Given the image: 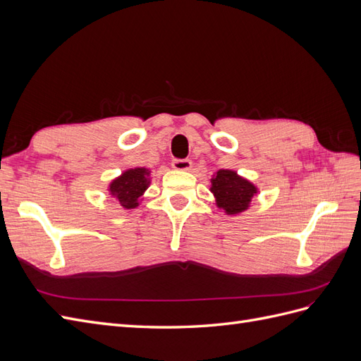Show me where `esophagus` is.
Here are the masks:
<instances>
[{
	"label": "esophagus",
	"instance_id": "1",
	"mask_svg": "<svg viewBox=\"0 0 361 361\" xmlns=\"http://www.w3.org/2000/svg\"><path fill=\"white\" fill-rule=\"evenodd\" d=\"M171 167L174 170H190L191 169V161L190 159H179L174 158L171 161Z\"/></svg>",
	"mask_w": 361,
	"mask_h": 361
}]
</instances>
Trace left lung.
Masks as SVG:
<instances>
[{"label":"left lung","mask_w":361,"mask_h":361,"mask_svg":"<svg viewBox=\"0 0 361 361\" xmlns=\"http://www.w3.org/2000/svg\"><path fill=\"white\" fill-rule=\"evenodd\" d=\"M211 191L216 199V206L228 215L245 211L257 192L253 183L239 178L232 170H218L212 179Z\"/></svg>","instance_id":"1"}]
</instances>
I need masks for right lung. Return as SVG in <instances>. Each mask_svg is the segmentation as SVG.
Returning a JSON list of instances; mask_svg holds the SVG:
<instances>
[{"label": "right lung", "instance_id": "obj_1", "mask_svg": "<svg viewBox=\"0 0 361 361\" xmlns=\"http://www.w3.org/2000/svg\"><path fill=\"white\" fill-rule=\"evenodd\" d=\"M149 187L147 169H130L122 176L114 179L110 185V191L126 209L138 206V199Z\"/></svg>", "mask_w": 361, "mask_h": 361}]
</instances>
